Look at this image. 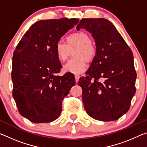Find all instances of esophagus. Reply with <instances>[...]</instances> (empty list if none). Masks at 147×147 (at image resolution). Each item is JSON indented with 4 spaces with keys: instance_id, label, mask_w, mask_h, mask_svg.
<instances>
[{
    "instance_id": "esophagus-1",
    "label": "esophagus",
    "mask_w": 147,
    "mask_h": 147,
    "mask_svg": "<svg viewBox=\"0 0 147 147\" xmlns=\"http://www.w3.org/2000/svg\"><path fill=\"white\" fill-rule=\"evenodd\" d=\"M74 78H75V80H76V82H78V80H79V78H80V76L76 74V75H74Z\"/></svg>"
}]
</instances>
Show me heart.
Returning <instances> with one entry per match:
<instances>
[{
  "instance_id": "heart-1",
  "label": "heart",
  "mask_w": 147,
  "mask_h": 147,
  "mask_svg": "<svg viewBox=\"0 0 147 147\" xmlns=\"http://www.w3.org/2000/svg\"><path fill=\"white\" fill-rule=\"evenodd\" d=\"M56 56L59 61L67 59L73 51L74 56L63 66V71L73 74H80L87 68L86 60L91 61L96 53V47L91 42L88 34L82 32L70 34L66 38V43L57 42L55 48Z\"/></svg>"
}]
</instances>
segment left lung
<instances>
[{
  "label": "left lung",
  "instance_id": "obj_1",
  "mask_svg": "<svg viewBox=\"0 0 147 147\" xmlns=\"http://www.w3.org/2000/svg\"><path fill=\"white\" fill-rule=\"evenodd\" d=\"M82 28L92 34L96 48L86 76L78 82L84 108L96 120H117L130 109L136 93L133 53L108 20L82 19L76 26L77 30Z\"/></svg>",
  "mask_w": 147,
  "mask_h": 147
}]
</instances>
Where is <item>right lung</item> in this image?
Masks as SVG:
<instances>
[{"label":"right lung","mask_w":147,"mask_h":147,"mask_svg":"<svg viewBox=\"0 0 147 147\" xmlns=\"http://www.w3.org/2000/svg\"><path fill=\"white\" fill-rule=\"evenodd\" d=\"M78 22L76 18L41 20L32 24L16 47L12 60V94L20 114L32 123L58 119L62 101L75 85L73 74L58 76L62 66L54 48Z\"/></svg>","instance_id":"obj_1"}]
</instances>
